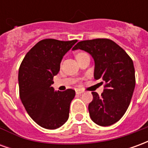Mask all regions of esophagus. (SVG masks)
<instances>
[{
    "label": "esophagus",
    "mask_w": 148,
    "mask_h": 148,
    "mask_svg": "<svg viewBox=\"0 0 148 148\" xmlns=\"http://www.w3.org/2000/svg\"><path fill=\"white\" fill-rule=\"evenodd\" d=\"M75 91H76V93H77V94H81V93H83V90H80V89H77Z\"/></svg>",
    "instance_id": "esophagus-1"
}]
</instances>
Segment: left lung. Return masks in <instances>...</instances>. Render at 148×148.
Masks as SVG:
<instances>
[{"label": "left lung", "instance_id": "8db88e82", "mask_svg": "<svg viewBox=\"0 0 148 148\" xmlns=\"http://www.w3.org/2000/svg\"><path fill=\"white\" fill-rule=\"evenodd\" d=\"M80 49L94 59V78L105 83L99 96L92 92L89 104L91 120L100 126H109L121 119L132 100L136 86L133 62L124 49L109 39H95L78 42L73 51Z\"/></svg>", "mask_w": 148, "mask_h": 148}]
</instances>
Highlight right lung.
I'll use <instances>...</instances> for the list:
<instances>
[{"label":"right lung","mask_w":148,"mask_h":148,"mask_svg":"<svg viewBox=\"0 0 148 148\" xmlns=\"http://www.w3.org/2000/svg\"><path fill=\"white\" fill-rule=\"evenodd\" d=\"M77 40H40L27 52L19 69L20 97L26 111L36 124L56 129L67 121L75 91H55L53 77L60 70L62 57Z\"/></svg>","instance_id":"right-lung-1"}]
</instances>
